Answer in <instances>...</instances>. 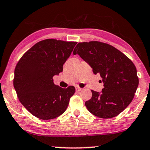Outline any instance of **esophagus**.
Returning <instances> with one entry per match:
<instances>
[{"label": "esophagus", "instance_id": "1", "mask_svg": "<svg viewBox=\"0 0 150 150\" xmlns=\"http://www.w3.org/2000/svg\"><path fill=\"white\" fill-rule=\"evenodd\" d=\"M81 90H82V89H81V87H76V92H81Z\"/></svg>", "mask_w": 150, "mask_h": 150}]
</instances>
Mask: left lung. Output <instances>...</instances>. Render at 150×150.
I'll return each instance as SVG.
<instances>
[{"label":"left lung","instance_id":"1","mask_svg":"<svg viewBox=\"0 0 150 150\" xmlns=\"http://www.w3.org/2000/svg\"><path fill=\"white\" fill-rule=\"evenodd\" d=\"M76 54L95 74H100L103 83L102 91L92 90V98L85 102L89 112L102 118L121 113L133 100L139 85L134 64L113 46L100 42H79L73 52Z\"/></svg>","mask_w":150,"mask_h":150}]
</instances>
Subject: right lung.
<instances>
[{"instance_id": "1", "label": "right lung", "mask_w": 150, "mask_h": 150, "mask_svg": "<svg viewBox=\"0 0 150 150\" xmlns=\"http://www.w3.org/2000/svg\"><path fill=\"white\" fill-rule=\"evenodd\" d=\"M76 42L46 39L35 44L16 66L13 87L21 104L32 115L50 120L67 109L75 87L54 85L53 76L63 71L64 63Z\"/></svg>"}]
</instances>
